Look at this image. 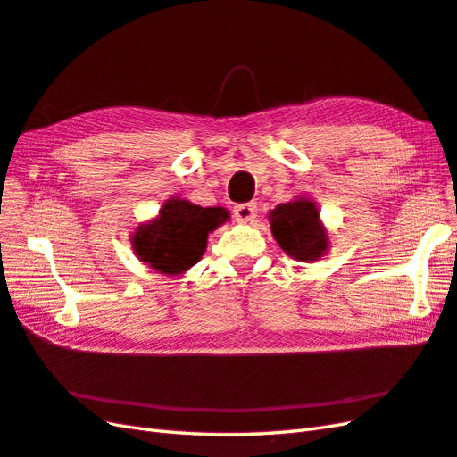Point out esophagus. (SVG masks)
Masks as SVG:
<instances>
[{"label": "esophagus", "mask_w": 457, "mask_h": 457, "mask_svg": "<svg viewBox=\"0 0 457 457\" xmlns=\"http://www.w3.org/2000/svg\"><path fill=\"white\" fill-rule=\"evenodd\" d=\"M235 217L238 222H252L255 217H258V207L255 204H242L235 207Z\"/></svg>", "instance_id": "esophagus-1"}]
</instances>
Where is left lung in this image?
Instances as JSON below:
<instances>
[{"instance_id": "obj_1", "label": "left lung", "mask_w": 457, "mask_h": 457, "mask_svg": "<svg viewBox=\"0 0 457 457\" xmlns=\"http://www.w3.org/2000/svg\"><path fill=\"white\" fill-rule=\"evenodd\" d=\"M271 232L283 252L298 262H316L328 253L329 237L320 211L306 197L293 199L270 211Z\"/></svg>"}]
</instances>
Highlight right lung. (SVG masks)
I'll return each instance as SVG.
<instances>
[{"label":"right lung","mask_w":457,"mask_h":457,"mask_svg":"<svg viewBox=\"0 0 457 457\" xmlns=\"http://www.w3.org/2000/svg\"><path fill=\"white\" fill-rule=\"evenodd\" d=\"M228 217V211L222 207H199L187 199L170 197L157 219L136 228L131 246L137 258L154 271L180 275L202 260L209 232Z\"/></svg>","instance_id":"right-lung-1"}]
</instances>
